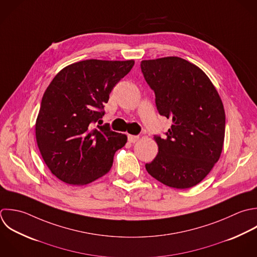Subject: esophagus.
Here are the masks:
<instances>
[{"label":"esophagus","instance_id":"esophagus-1","mask_svg":"<svg viewBox=\"0 0 257 257\" xmlns=\"http://www.w3.org/2000/svg\"><path fill=\"white\" fill-rule=\"evenodd\" d=\"M139 140V136L137 135H128V141L131 143H135Z\"/></svg>","mask_w":257,"mask_h":257}]
</instances>
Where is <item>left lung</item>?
I'll return each mask as SVG.
<instances>
[{"instance_id": "8db88e82", "label": "left lung", "mask_w": 257, "mask_h": 257, "mask_svg": "<svg viewBox=\"0 0 257 257\" xmlns=\"http://www.w3.org/2000/svg\"><path fill=\"white\" fill-rule=\"evenodd\" d=\"M145 81L154 91L158 113L172 120L165 137L154 135L158 154L146 163L161 183L190 188L210 172L224 142L222 101L205 73L179 57L141 62Z\"/></svg>"}]
</instances>
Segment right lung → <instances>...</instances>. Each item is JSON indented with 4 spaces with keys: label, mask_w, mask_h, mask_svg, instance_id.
I'll return each mask as SVG.
<instances>
[{
    "label": "right lung",
    "mask_w": 257,
    "mask_h": 257,
    "mask_svg": "<svg viewBox=\"0 0 257 257\" xmlns=\"http://www.w3.org/2000/svg\"><path fill=\"white\" fill-rule=\"evenodd\" d=\"M133 66V60H85L61 70L48 86L36 138L45 163L63 182L83 185L105 175L115 152L126 144V135L109 124L95 125L112 89Z\"/></svg>",
    "instance_id": "obj_1"
}]
</instances>
